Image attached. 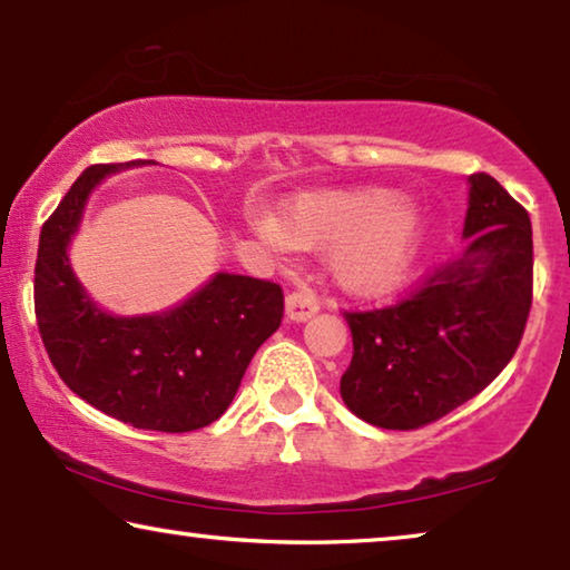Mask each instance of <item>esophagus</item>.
Masks as SVG:
<instances>
[{
  "mask_svg": "<svg viewBox=\"0 0 570 570\" xmlns=\"http://www.w3.org/2000/svg\"><path fill=\"white\" fill-rule=\"evenodd\" d=\"M318 301L311 291H293L285 298V316L291 322H308L311 316H316Z\"/></svg>",
  "mask_w": 570,
  "mask_h": 570,
  "instance_id": "esophagus-1",
  "label": "esophagus"
}]
</instances>
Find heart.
Returning <instances> with one entry per match:
<instances>
[{
	"label": "heart",
	"instance_id": "heart-1",
	"mask_svg": "<svg viewBox=\"0 0 570 570\" xmlns=\"http://www.w3.org/2000/svg\"><path fill=\"white\" fill-rule=\"evenodd\" d=\"M252 228L277 248H330L342 291L384 295L407 277L428 220L396 191L363 186L293 194L275 215H254Z\"/></svg>",
	"mask_w": 570,
	"mask_h": 570
}]
</instances>
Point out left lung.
Instances as JSON below:
<instances>
[{
  "label": "left lung",
  "instance_id": "left-lung-1",
  "mask_svg": "<svg viewBox=\"0 0 570 570\" xmlns=\"http://www.w3.org/2000/svg\"><path fill=\"white\" fill-rule=\"evenodd\" d=\"M464 252L407 301L347 314L342 402L365 423L412 431L480 394L517 353L532 306V223L488 174L466 178Z\"/></svg>",
  "mask_w": 570,
  "mask_h": 570
}]
</instances>
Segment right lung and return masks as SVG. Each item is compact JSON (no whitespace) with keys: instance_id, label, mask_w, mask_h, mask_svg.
I'll use <instances>...</instances> for the list:
<instances>
[{"instance_id":"obj_1","label":"right lung","mask_w":570,"mask_h":570,"mask_svg":"<svg viewBox=\"0 0 570 570\" xmlns=\"http://www.w3.org/2000/svg\"><path fill=\"white\" fill-rule=\"evenodd\" d=\"M131 160L90 166L46 220L36 262V318L53 368L77 396L121 423L186 433L215 423L262 342L283 318V291L215 272L176 306L121 316L85 291L69 262L90 194Z\"/></svg>"}]
</instances>
